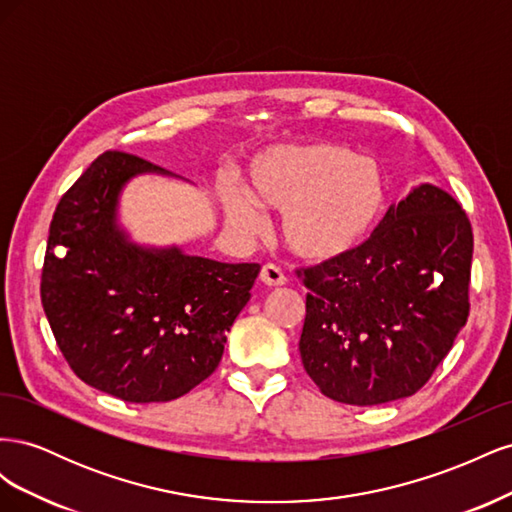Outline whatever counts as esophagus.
Instances as JSON below:
<instances>
[{
    "mask_svg": "<svg viewBox=\"0 0 512 512\" xmlns=\"http://www.w3.org/2000/svg\"><path fill=\"white\" fill-rule=\"evenodd\" d=\"M260 282L267 286H284L286 284V275L282 273L280 267L275 265H265L260 269Z\"/></svg>",
    "mask_w": 512,
    "mask_h": 512,
    "instance_id": "1",
    "label": "esophagus"
}]
</instances>
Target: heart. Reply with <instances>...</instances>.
<instances>
[{
    "mask_svg": "<svg viewBox=\"0 0 512 512\" xmlns=\"http://www.w3.org/2000/svg\"><path fill=\"white\" fill-rule=\"evenodd\" d=\"M386 200L382 164L331 141L262 151L250 164V192L222 185L232 224L256 232L265 226L262 209L284 213L288 250L309 262H337L359 252L380 224Z\"/></svg>",
    "mask_w": 512,
    "mask_h": 512,
    "instance_id": "1",
    "label": "heart"
}]
</instances>
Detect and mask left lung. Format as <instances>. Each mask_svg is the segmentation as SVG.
<instances>
[{"mask_svg": "<svg viewBox=\"0 0 512 512\" xmlns=\"http://www.w3.org/2000/svg\"><path fill=\"white\" fill-rule=\"evenodd\" d=\"M472 226L438 185H414L359 252L299 271L303 367L342 404L378 406L431 378L470 314Z\"/></svg>", "mask_w": 512, "mask_h": 512, "instance_id": "left-lung-1", "label": "left lung"}]
</instances>
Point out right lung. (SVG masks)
<instances>
[{
    "label": "right lung",
    "instance_id": "add662e5",
    "mask_svg": "<svg viewBox=\"0 0 512 512\" xmlns=\"http://www.w3.org/2000/svg\"><path fill=\"white\" fill-rule=\"evenodd\" d=\"M141 175L177 177L121 151L91 162L55 209L40 284L74 374L130 404L177 399L213 374L260 271L136 243L119 205Z\"/></svg>",
    "mask_w": 512,
    "mask_h": 512
}]
</instances>
